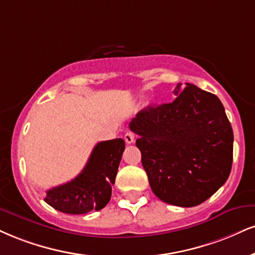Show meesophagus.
Returning a JSON list of instances; mask_svg holds the SVG:
<instances>
[{"label":"esophagus","instance_id":"1","mask_svg":"<svg viewBox=\"0 0 255 255\" xmlns=\"http://www.w3.org/2000/svg\"><path fill=\"white\" fill-rule=\"evenodd\" d=\"M125 141L128 143V145H129V143H133L134 142V134L131 133V131H127V133L125 134Z\"/></svg>","mask_w":255,"mask_h":255}]
</instances>
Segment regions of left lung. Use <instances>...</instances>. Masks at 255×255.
<instances>
[{
  "label": "left lung",
  "mask_w": 255,
  "mask_h": 255,
  "mask_svg": "<svg viewBox=\"0 0 255 255\" xmlns=\"http://www.w3.org/2000/svg\"><path fill=\"white\" fill-rule=\"evenodd\" d=\"M176 100L147 107L130 121L135 145L159 199L178 207L203 203L228 179L233 129L216 95L178 83Z\"/></svg>",
  "instance_id": "1"
}]
</instances>
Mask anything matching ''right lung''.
<instances>
[{
  "label": "right lung",
  "instance_id": "right-lung-1",
  "mask_svg": "<svg viewBox=\"0 0 255 255\" xmlns=\"http://www.w3.org/2000/svg\"><path fill=\"white\" fill-rule=\"evenodd\" d=\"M124 151L122 139L98 142L82 172L71 182L47 190L45 202L56 210L73 215L101 210L112 197V185Z\"/></svg>",
  "mask_w": 255,
  "mask_h": 255
}]
</instances>
